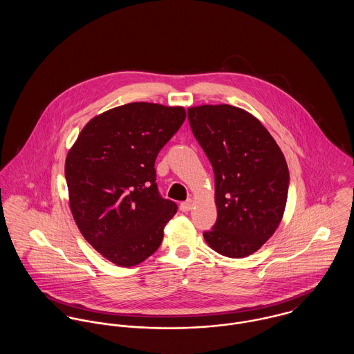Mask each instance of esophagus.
I'll return each instance as SVG.
<instances>
[{
    "label": "esophagus",
    "mask_w": 354,
    "mask_h": 354,
    "mask_svg": "<svg viewBox=\"0 0 354 354\" xmlns=\"http://www.w3.org/2000/svg\"><path fill=\"white\" fill-rule=\"evenodd\" d=\"M192 205H194V202L189 199V201L183 202L180 204V209H181L183 212H188V211L192 208Z\"/></svg>",
    "instance_id": "esophagus-1"
}]
</instances>
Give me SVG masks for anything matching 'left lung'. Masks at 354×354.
Here are the masks:
<instances>
[{
  "instance_id": "8db88e82",
  "label": "left lung",
  "mask_w": 354,
  "mask_h": 354,
  "mask_svg": "<svg viewBox=\"0 0 354 354\" xmlns=\"http://www.w3.org/2000/svg\"><path fill=\"white\" fill-rule=\"evenodd\" d=\"M192 132L215 174L218 211L204 232L211 250L233 259L261 248L278 229L288 201L285 156L261 122L244 109L221 103L188 109Z\"/></svg>"
}]
</instances>
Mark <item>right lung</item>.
I'll return each mask as SVG.
<instances>
[{"instance_id": "obj_1", "label": "right lung", "mask_w": 354, "mask_h": 354, "mask_svg": "<svg viewBox=\"0 0 354 354\" xmlns=\"http://www.w3.org/2000/svg\"><path fill=\"white\" fill-rule=\"evenodd\" d=\"M187 117L183 106L132 102L91 118L65 159L73 219L91 247L120 267L155 252L177 204L158 194L155 158Z\"/></svg>"}]
</instances>
